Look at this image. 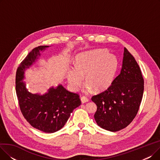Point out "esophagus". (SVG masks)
I'll return each mask as SVG.
<instances>
[{
	"mask_svg": "<svg viewBox=\"0 0 160 160\" xmlns=\"http://www.w3.org/2000/svg\"><path fill=\"white\" fill-rule=\"evenodd\" d=\"M80 99H81V101H82V103H85V102H88V101H89V98H87L86 97H82L81 98H80Z\"/></svg>",
	"mask_w": 160,
	"mask_h": 160,
	"instance_id": "obj_1",
	"label": "esophagus"
}]
</instances>
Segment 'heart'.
<instances>
[{
    "label": "heart",
    "instance_id": "heart-1",
    "mask_svg": "<svg viewBox=\"0 0 160 160\" xmlns=\"http://www.w3.org/2000/svg\"><path fill=\"white\" fill-rule=\"evenodd\" d=\"M118 67L117 58L106 50H98L79 54L75 59L74 70L69 69L67 77L73 89L77 90L83 82L87 83L86 91H96L107 89L113 81Z\"/></svg>",
    "mask_w": 160,
    "mask_h": 160
}]
</instances>
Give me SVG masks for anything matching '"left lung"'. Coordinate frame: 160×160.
Listing matches in <instances>:
<instances>
[{
	"mask_svg": "<svg viewBox=\"0 0 160 160\" xmlns=\"http://www.w3.org/2000/svg\"><path fill=\"white\" fill-rule=\"evenodd\" d=\"M144 91V79L134 57L124 48L121 73L107 89L92 97L97 104L94 117L100 127L117 132L136 116Z\"/></svg>",
	"mask_w": 160,
	"mask_h": 160,
	"instance_id": "obj_1",
	"label": "left lung"
}]
</instances>
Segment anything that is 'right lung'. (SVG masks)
<instances>
[{"instance_id": "right-lung-1", "label": "right lung", "mask_w": 160, "mask_h": 160, "mask_svg": "<svg viewBox=\"0 0 160 160\" xmlns=\"http://www.w3.org/2000/svg\"><path fill=\"white\" fill-rule=\"evenodd\" d=\"M48 46H39L32 50L19 64L16 72L15 91L21 112L32 127L46 133L60 130L67 122L74 109L81 104L78 93L67 91L62 85L50 88L43 95L32 94L22 81L24 71L35 62L39 50Z\"/></svg>"}]
</instances>
